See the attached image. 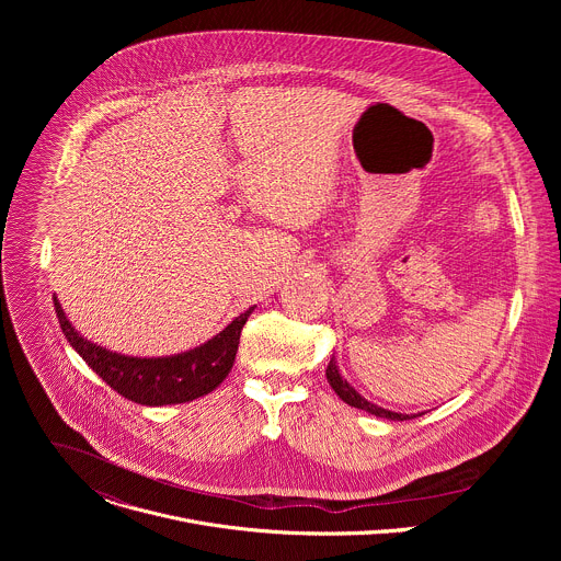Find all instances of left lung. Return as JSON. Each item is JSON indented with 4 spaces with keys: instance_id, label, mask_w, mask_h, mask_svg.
<instances>
[{
    "instance_id": "left-lung-1",
    "label": "left lung",
    "mask_w": 561,
    "mask_h": 561,
    "mask_svg": "<svg viewBox=\"0 0 561 561\" xmlns=\"http://www.w3.org/2000/svg\"><path fill=\"white\" fill-rule=\"evenodd\" d=\"M327 379H329V383L333 386V390L344 399V402H346L348 407L362 409V411H366V413H370V415H377V417H383V420H394V422L411 420V415L392 413V411H386V409H381V407H375V404L366 402V399H364L346 379H342V375H340V370H337V366H335V357H331V364H329V368H327ZM413 417H415V415H413Z\"/></svg>"
}]
</instances>
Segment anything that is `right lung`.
Here are the masks:
<instances>
[{"label":"right lung","instance_id":"1","mask_svg":"<svg viewBox=\"0 0 561 561\" xmlns=\"http://www.w3.org/2000/svg\"><path fill=\"white\" fill-rule=\"evenodd\" d=\"M55 301V312L59 319L61 333L70 342V346L82 355V359L122 397L137 402L141 407H167V404H184L193 402L197 397L215 390L232 368L239 335L251 317L253 308L239 314L237 319L204 346L173 355V357H126L111 353L102 346L87 342L77 335L66 319L59 301Z\"/></svg>","mask_w":561,"mask_h":561}]
</instances>
